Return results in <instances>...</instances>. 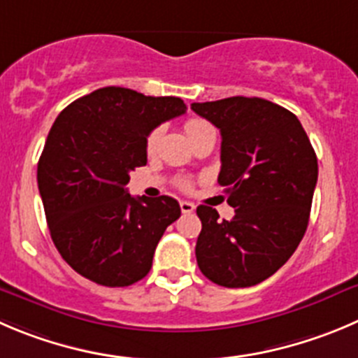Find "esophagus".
<instances>
[{"mask_svg":"<svg viewBox=\"0 0 358 358\" xmlns=\"http://www.w3.org/2000/svg\"><path fill=\"white\" fill-rule=\"evenodd\" d=\"M179 206H181L182 214H189L195 210V206H193L192 202H186V200H181V202H179Z\"/></svg>","mask_w":358,"mask_h":358,"instance_id":"esophagus-1","label":"esophagus"}]
</instances>
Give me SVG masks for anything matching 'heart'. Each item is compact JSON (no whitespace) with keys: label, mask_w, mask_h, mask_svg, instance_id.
I'll return each instance as SVG.
<instances>
[{"label":"heart","mask_w":358,"mask_h":358,"mask_svg":"<svg viewBox=\"0 0 358 358\" xmlns=\"http://www.w3.org/2000/svg\"><path fill=\"white\" fill-rule=\"evenodd\" d=\"M185 131H186V135L189 137V141H195V138L200 137V135L209 134V131H214V128L209 124V122L203 121V119L192 117V119H188V121L185 122ZM162 134H163V128H162V126H158V128H155V130H152L151 134L148 135V141H145V149H148L149 152L155 151L156 145H158L159 137H162ZM181 188L188 189L189 185L186 181L181 182Z\"/></svg>","instance_id":"b5f03b06"}]
</instances>
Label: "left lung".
I'll list each match as a JSON object with an SVG mask.
<instances>
[{
	"label": "left lung",
	"mask_w": 358,
	"mask_h": 358,
	"mask_svg": "<svg viewBox=\"0 0 358 358\" xmlns=\"http://www.w3.org/2000/svg\"><path fill=\"white\" fill-rule=\"evenodd\" d=\"M192 108L220 128L217 182L236 209L227 221L213 207H196V264L220 287H253L283 267L304 237L318 181L315 149L297 115L264 98Z\"/></svg>",
	"instance_id": "8db88e82"
}]
</instances>
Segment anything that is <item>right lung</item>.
I'll use <instances>...</instances> for the list:
<instances>
[{
  "mask_svg": "<svg viewBox=\"0 0 358 358\" xmlns=\"http://www.w3.org/2000/svg\"><path fill=\"white\" fill-rule=\"evenodd\" d=\"M186 112L176 96L101 87L56 117L38 162V189L54 246L101 287H130L151 271L155 250L181 216L172 196H131L130 172L148 163L156 126Z\"/></svg>",
  "mask_w": 358,
  "mask_h": 358,
  "instance_id": "right-lung-1",
  "label": "right lung"
}]
</instances>
